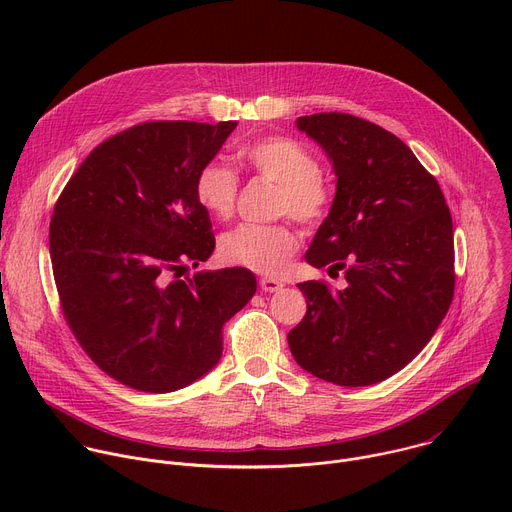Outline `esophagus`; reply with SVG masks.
<instances>
[{"instance_id":"1","label":"esophagus","mask_w":512,"mask_h":512,"mask_svg":"<svg viewBox=\"0 0 512 512\" xmlns=\"http://www.w3.org/2000/svg\"><path fill=\"white\" fill-rule=\"evenodd\" d=\"M259 287H261V291H265V294H277V291L283 287V283L275 277H261Z\"/></svg>"}]
</instances>
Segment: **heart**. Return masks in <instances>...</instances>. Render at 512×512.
I'll return each mask as SVG.
<instances>
[{"label": "heart", "mask_w": 512, "mask_h": 512, "mask_svg": "<svg viewBox=\"0 0 512 512\" xmlns=\"http://www.w3.org/2000/svg\"><path fill=\"white\" fill-rule=\"evenodd\" d=\"M243 162L263 180L275 184V214H291L304 225L324 221L332 206V186L320 174L316 156L291 137H265L241 152ZM239 180L223 162L204 164L194 180L198 204L216 218H229L235 208ZM300 237L289 223H243L221 237L225 261L257 271L277 273L298 251Z\"/></svg>", "instance_id": "b5f03b06"}]
</instances>
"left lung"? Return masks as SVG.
Returning a JSON list of instances; mask_svg holds the SVG:
<instances>
[{
    "label": "left lung",
    "mask_w": 512,
    "mask_h": 512,
    "mask_svg": "<svg viewBox=\"0 0 512 512\" xmlns=\"http://www.w3.org/2000/svg\"><path fill=\"white\" fill-rule=\"evenodd\" d=\"M326 152L336 196L306 261L344 269L346 287L304 281V320L287 334L308 373L342 387L381 383L409 364L454 298L452 214L437 180L391 131L348 113L298 117Z\"/></svg>",
    "instance_id": "8db88e82"
}]
</instances>
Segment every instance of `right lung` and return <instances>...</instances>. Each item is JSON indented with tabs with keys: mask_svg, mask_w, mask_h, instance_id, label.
<instances>
[{
	"mask_svg": "<svg viewBox=\"0 0 512 512\" xmlns=\"http://www.w3.org/2000/svg\"><path fill=\"white\" fill-rule=\"evenodd\" d=\"M237 121H150L87 156L50 221L64 318L97 367L145 393L204 377L223 354V324L255 294L249 269L180 279L214 251L194 180Z\"/></svg>",
	"mask_w": 512,
	"mask_h": 512,
	"instance_id": "1",
	"label": "right lung"
}]
</instances>
